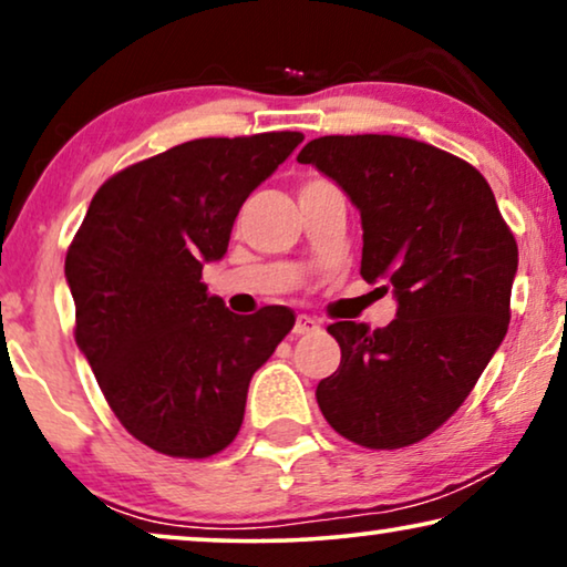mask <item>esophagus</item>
<instances>
[{"label":"esophagus","mask_w":567,"mask_h":567,"mask_svg":"<svg viewBox=\"0 0 567 567\" xmlns=\"http://www.w3.org/2000/svg\"><path fill=\"white\" fill-rule=\"evenodd\" d=\"M317 330H320V322L309 315H299L297 322H293V332H297V336H309V332H317Z\"/></svg>","instance_id":"1"}]
</instances>
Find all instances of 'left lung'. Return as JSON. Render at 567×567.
<instances>
[{
	"mask_svg": "<svg viewBox=\"0 0 567 567\" xmlns=\"http://www.w3.org/2000/svg\"><path fill=\"white\" fill-rule=\"evenodd\" d=\"M361 214L363 281H384L386 328L336 322V374L317 384L332 429L367 449H400L467 400L511 320L518 247L475 167L405 136H320L299 152Z\"/></svg>",
	"mask_w": 567,
	"mask_h": 567,
	"instance_id": "left-lung-1",
	"label": "left lung"
}]
</instances>
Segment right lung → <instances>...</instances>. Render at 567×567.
<instances>
[{"label":"right lung","instance_id":"add662e5","mask_svg":"<svg viewBox=\"0 0 567 567\" xmlns=\"http://www.w3.org/2000/svg\"><path fill=\"white\" fill-rule=\"evenodd\" d=\"M299 131L196 138L100 185L69 245L74 338L107 405L154 452L204 460L235 441L247 386L293 328L286 307L229 312L200 284L239 208Z\"/></svg>","mask_w":567,"mask_h":567}]
</instances>
